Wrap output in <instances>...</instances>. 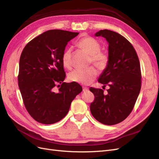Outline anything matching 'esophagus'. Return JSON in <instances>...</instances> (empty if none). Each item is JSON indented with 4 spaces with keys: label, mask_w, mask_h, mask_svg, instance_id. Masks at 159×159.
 Listing matches in <instances>:
<instances>
[{
    "label": "esophagus",
    "mask_w": 159,
    "mask_h": 159,
    "mask_svg": "<svg viewBox=\"0 0 159 159\" xmlns=\"http://www.w3.org/2000/svg\"><path fill=\"white\" fill-rule=\"evenodd\" d=\"M83 91H84V92L88 91V90H89V89H88L87 87H83Z\"/></svg>",
    "instance_id": "obj_1"
}]
</instances>
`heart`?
<instances>
[{
  "label": "heart",
  "mask_w": 159,
  "mask_h": 159,
  "mask_svg": "<svg viewBox=\"0 0 159 159\" xmlns=\"http://www.w3.org/2000/svg\"><path fill=\"white\" fill-rule=\"evenodd\" d=\"M78 46L90 55V61L100 70L105 69L108 64V57L106 54L101 52V45L97 40L87 37L80 39L77 43ZM72 50L68 48L63 52L62 63L66 69L71 67ZM97 71L94 67H89L87 69H78L72 71L68 75L69 80L72 82L89 84L96 79Z\"/></svg>",
  "instance_id": "heart-1"
}]
</instances>
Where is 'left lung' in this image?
<instances>
[{"instance_id": "left-lung-1", "label": "left lung", "mask_w": 159, "mask_h": 159, "mask_svg": "<svg viewBox=\"0 0 159 159\" xmlns=\"http://www.w3.org/2000/svg\"><path fill=\"white\" fill-rule=\"evenodd\" d=\"M108 42V64L98 81L109 87L107 94L101 89L90 88L94 95L90 110L102 124L113 125L127 117L133 109L141 88V72L138 56L128 40L107 29L95 33Z\"/></svg>"}]
</instances>
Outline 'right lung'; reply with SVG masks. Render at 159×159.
Instances as JSON below:
<instances>
[{
	"label": "right lung",
	"mask_w": 159,
	"mask_h": 159,
	"mask_svg": "<svg viewBox=\"0 0 159 159\" xmlns=\"http://www.w3.org/2000/svg\"><path fill=\"white\" fill-rule=\"evenodd\" d=\"M79 33L50 30L33 39L19 61V87L27 111L40 123L51 125L64 118L81 86L64 83L62 56L68 42ZM58 84V90L56 86Z\"/></svg>",
	"instance_id": "obj_1"
}]
</instances>
